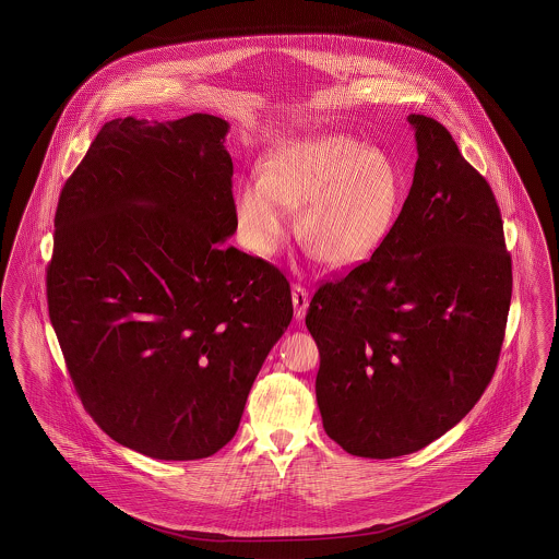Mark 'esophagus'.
I'll use <instances>...</instances> for the list:
<instances>
[{
	"label": "esophagus",
	"instance_id": "34e87169",
	"mask_svg": "<svg viewBox=\"0 0 559 559\" xmlns=\"http://www.w3.org/2000/svg\"><path fill=\"white\" fill-rule=\"evenodd\" d=\"M293 305H295V317L302 319L309 307V290L305 286L293 285Z\"/></svg>",
	"mask_w": 559,
	"mask_h": 559
}]
</instances>
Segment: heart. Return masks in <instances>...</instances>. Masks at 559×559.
Wrapping results in <instances>:
<instances>
[{
	"label": "heart",
	"instance_id": "b5f03b06",
	"mask_svg": "<svg viewBox=\"0 0 559 559\" xmlns=\"http://www.w3.org/2000/svg\"><path fill=\"white\" fill-rule=\"evenodd\" d=\"M404 202V178L381 151L354 136H299L276 145L260 176L234 191L238 234L252 252L271 257L300 210L299 238L333 269L368 260L392 230Z\"/></svg>",
	"mask_w": 559,
	"mask_h": 559
}]
</instances>
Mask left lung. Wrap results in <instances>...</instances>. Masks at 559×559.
I'll return each instance as SVG.
<instances>
[{"label":"left lung","mask_w":559,"mask_h":559,"mask_svg":"<svg viewBox=\"0 0 559 559\" xmlns=\"http://www.w3.org/2000/svg\"><path fill=\"white\" fill-rule=\"evenodd\" d=\"M418 162L371 259L314 293L305 317L321 355L323 428L364 459L428 447L477 404L497 368L511 254L487 179L447 127L409 115Z\"/></svg>","instance_id":"obj_1"}]
</instances>
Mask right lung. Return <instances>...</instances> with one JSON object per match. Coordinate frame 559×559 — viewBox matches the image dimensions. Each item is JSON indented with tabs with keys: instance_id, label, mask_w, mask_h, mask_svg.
<instances>
[{
	"instance_id": "add662e5",
	"label": "right lung",
	"mask_w": 559,
	"mask_h": 559,
	"mask_svg": "<svg viewBox=\"0 0 559 559\" xmlns=\"http://www.w3.org/2000/svg\"><path fill=\"white\" fill-rule=\"evenodd\" d=\"M228 123L112 119L67 179L48 313L82 406L127 449L212 456L293 319L290 285L236 231Z\"/></svg>"
}]
</instances>
